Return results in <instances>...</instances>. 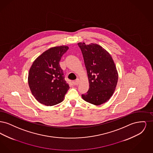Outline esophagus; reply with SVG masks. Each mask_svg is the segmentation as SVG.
Returning a JSON list of instances; mask_svg holds the SVG:
<instances>
[{"mask_svg":"<svg viewBox=\"0 0 153 153\" xmlns=\"http://www.w3.org/2000/svg\"><path fill=\"white\" fill-rule=\"evenodd\" d=\"M79 82H80V80H79V79H76V80L74 81V84L77 85L79 84Z\"/></svg>","mask_w":153,"mask_h":153,"instance_id":"obj_1","label":"esophagus"}]
</instances>
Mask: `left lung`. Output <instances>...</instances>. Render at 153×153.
I'll return each instance as SVG.
<instances>
[{"mask_svg":"<svg viewBox=\"0 0 153 153\" xmlns=\"http://www.w3.org/2000/svg\"><path fill=\"white\" fill-rule=\"evenodd\" d=\"M87 72L89 89L82 95L86 102L99 105L108 101L114 94L118 80V73L109 53L96 44L79 42Z\"/></svg>","mask_w":153,"mask_h":153,"instance_id":"8db88e82","label":"left lung"}]
</instances>
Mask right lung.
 Returning <instances> with one entry per match:
<instances>
[{
  "label": "right lung",
  "instance_id": "1",
  "mask_svg": "<svg viewBox=\"0 0 153 153\" xmlns=\"http://www.w3.org/2000/svg\"><path fill=\"white\" fill-rule=\"evenodd\" d=\"M68 49L64 45L51 48L39 56L31 66L29 86L32 95L41 104L53 106L64 100L69 86L59 62Z\"/></svg>",
  "mask_w": 153,
  "mask_h": 153
}]
</instances>
